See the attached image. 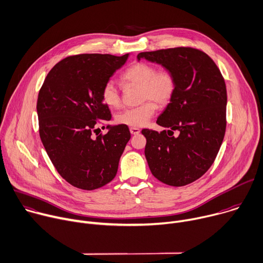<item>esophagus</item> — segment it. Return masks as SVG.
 <instances>
[{
    "label": "esophagus",
    "mask_w": 263,
    "mask_h": 263,
    "mask_svg": "<svg viewBox=\"0 0 263 263\" xmlns=\"http://www.w3.org/2000/svg\"><path fill=\"white\" fill-rule=\"evenodd\" d=\"M129 130H130V134H132V135H138V134H140V132H141L138 127H130Z\"/></svg>",
    "instance_id": "esophagus-1"
}]
</instances>
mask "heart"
Instances as JSON below:
<instances>
[{
  "mask_svg": "<svg viewBox=\"0 0 263 263\" xmlns=\"http://www.w3.org/2000/svg\"><path fill=\"white\" fill-rule=\"evenodd\" d=\"M125 85H138L140 98L143 103L138 107L128 108L116 116L119 124L129 127H142L153 117L159 106L168 104L176 92V78L173 71L168 68L156 69L151 64L137 62L130 65L121 76ZM101 99L110 108H119L121 94L116 84L109 80L103 84Z\"/></svg>",
  "mask_w": 263,
  "mask_h": 263,
  "instance_id": "1",
  "label": "heart"
}]
</instances>
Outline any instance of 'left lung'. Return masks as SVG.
<instances>
[{
  "label": "left lung",
  "instance_id": "8db88e82",
  "mask_svg": "<svg viewBox=\"0 0 263 263\" xmlns=\"http://www.w3.org/2000/svg\"><path fill=\"white\" fill-rule=\"evenodd\" d=\"M173 71L176 92L156 123L170 127L143 129L145 156L152 175L172 186L199 179L214 164L226 132L227 90L214 60L191 47L144 51L138 55ZM173 130L180 135L174 137Z\"/></svg>",
  "mask_w": 263,
  "mask_h": 263
}]
</instances>
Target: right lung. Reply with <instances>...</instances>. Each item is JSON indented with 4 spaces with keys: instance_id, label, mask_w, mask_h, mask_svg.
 <instances>
[{
    "instance_id": "1",
    "label": "right lung",
    "mask_w": 263,
    "mask_h": 263,
    "mask_svg": "<svg viewBox=\"0 0 263 263\" xmlns=\"http://www.w3.org/2000/svg\"><path fill=\"white\" fill-rule=\"evenodd\" d=\"M127 58L128 54L66 57L50 69L39 90L41 142L58 173L78 189H99L117 174L129 129L119 124L104 135L96 130L112 118L101 88Z\"/></svg>"
}]
</instances>
